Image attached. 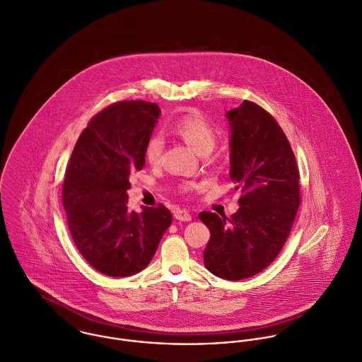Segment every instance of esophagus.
<instances>
[{"instance_id": "esophagus-1", "label": "esophagus", "mask_w": 362, "mask_h": 362, "mask_svg": "<svg viewBox=\"0 0 362 362\" xmlns=\"http://www.w3.org/2000/svg\"><path fill=\"white\" fill-rule=\"evenodd\" d=\"M175 218L179 221H190L192 219V214L186 210H176L175 211Z\"/></svg>"}]
</instances>
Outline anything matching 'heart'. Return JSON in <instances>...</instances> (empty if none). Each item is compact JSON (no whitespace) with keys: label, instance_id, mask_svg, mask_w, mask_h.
<instances>
[{"label":"heart","instance_id":"b5f03b06","mask_svg":"<svg viewBox=\"0 0 362 362\" xmlns=\"http://www.w3.org/2000/svg\"><path fill=\"white\" fill-rule=\"evenodd\" d=\"M170 132L176 134L177 137L183 139L192 148H194L197 152H206L210 151L217 141V133L214 127L210 124V122L197 113L183 115L177 117L170 124ZM163 149V140L162 137L155 133L152 134L146 144H145V158L149 163H156L162 155Z\"/></svg>","mask_w":362,"mask_h":362}]
</instances>
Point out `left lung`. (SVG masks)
I'll return each instance as SVG.
<instances>
[{
	"label": "left lung",
	"mask_w": 362,
	"mask_h": 362,
	"mask_svg": "<svg viewBox=\"0 0 362 362\" xmlns=\"http://www.w3.org/2000/svg\"><path fill=\"white\" fill-rule=\"evenodd\" d=\"M230 172L240 190L230 218L202 211L210 229L204 266L223 280L249 279L280 255L300 204L299 170L288 139L276 119L255 102L229 110Z\"/></svg>",
	"instance_id": "1"
}]
</instances>
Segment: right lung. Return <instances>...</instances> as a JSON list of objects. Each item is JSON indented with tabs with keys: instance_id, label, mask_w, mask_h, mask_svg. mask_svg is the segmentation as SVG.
Returning <instances> with one entry per match:
<instances>
[{
	"instance_id": "1",
	"label": "right lung",
	"mask_w": 362,
	"mask_h": 362,
	"mask_svg": "<svg viewBox=\"0 0 362 362\" xmlns=\"http://www.w3.org/2000/svg\"><path fill=\"white\" fill-rule=\"evenodd\" d=\"M159 106L120 100L96 113L81 133L67 165L63 204L82 257L99 273L127 277L145 269L172 223L163 206L129 213L130 175L145 165V144Z\"/></svg>"
}]
</instances>
